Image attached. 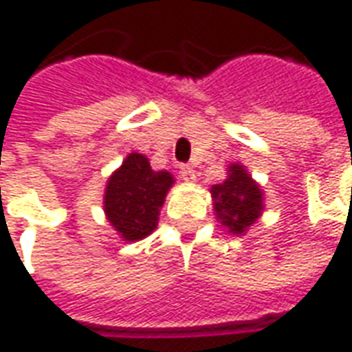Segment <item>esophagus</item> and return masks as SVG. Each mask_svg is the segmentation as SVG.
<instances>
[{
    "mask_svg": "<svg viewBox=\"0 0 352 352\" xmlns=\"http://www.w3.org/2000/svg\"><path fill=\"white\" fill-rule=\"evenodd\" d=\"M180 176L186 182H193V180H195V170L191 168L190 164H182V166H180Z\"/></svg>",
    "mask_w": 352,
    "mask_h": 352,
    "instance_id": "esophagus-1",
    "label": "esophagus"
}]
</instances>
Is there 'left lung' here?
<instances>
[{
    "label": "left lung",
    "mask_w": 352,
    "mask_h": 352,
    "mask_svg": "<svg viewBox=\"0 0 352 352\" xmlns=\"http://www.w3.org/2000/svg\"><path fill=\"white\" fill-rule=\"evenodd\" d=\"M212 197L220 222L234 234H243L263 210V191L241 164H232L226 182L212 186Z\"/></svg>",
    "instance_id": "left-lung-1"
}]
</instances>
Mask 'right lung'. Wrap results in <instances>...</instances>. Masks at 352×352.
Wrapping results in <instances>:
<instances>
[{"label":"right lung","instance_id":"obj_1","mask_svg":"<svg viewBox=\"0 0 352 352\" xmlns=\"http://www.w3.org/2000/svg\"><path fill=\"white\" fill-rule=\"evenodd\" d=\"M174 178L168 172H155L147 157L140 153H130L122 166L109 178L107 218L126 241L142 239L157 228L159 208Z\"/></svg>","mask_w":352,"mask_h":352}]
</instances>
